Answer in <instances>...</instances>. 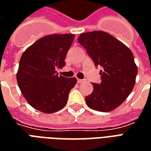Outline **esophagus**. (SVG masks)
Listing matches in <instances>:
<instances>
[{
  "mask_svg": "<svg viewBox=\"0 0 151 151\" xmlns=\"http://www.w3.org/2000/svg\"><path fill=\"white\" fill-rule=\"evenodd\" d=\"M84 82H86L85 80H82V79H78V83H83Z\"/></svg>",
  "mask_w": 151,
  "mask_h": 151,
  "instance_id": "1",
  "label": "esophagus"
}]
</instances>
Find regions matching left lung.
<instances>
[{"mask_svg": "<svg viewBox=\"0 0 151 151\" xmlns=\"http://www.w3.org/2000/svg\"><path fill=\"white\" fill-rule=\"evenodd\" d=\"M78 43L96 67L101 66V82L92 83L93 92L86 97L89 108L110 111L123 103L135 85L137 68L130 49L107 32L82 33Z\"/></svg>", "mask_w": 151, "mask_h": 151, "instance_id": "obj_1", "label": "left lung"}]
</instances>
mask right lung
Segmentation results:
<instances>
[{
    "label": "right lung",
    "instance_id": "right-lung-1",
    "mask_svg": "<svg viewBox=\"0 0 151 151\" xmlns=\"http://www.w3.org/2000/svg\"><path fill=\"white\" fill-rule=\"evenodd\" d=\"M74 35H50L33 43L22 55L17 82L28 104L44 113H53L68 101L76 78L58 76L56 69L65 65L66 54Z\"/></svg>",
    "mask_w": 151,
    "mask_h": 151
}]
</instances>
